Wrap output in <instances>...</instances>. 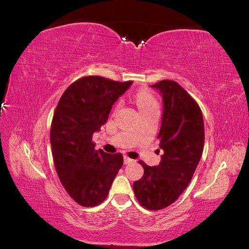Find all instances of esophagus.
Listing matches in <instances>:
<instances>
[{
  "mask_svg": "<svg viewBox=\"0 0 249 249\" xmlns=\"http://www.w3.org/2000/svg\"><path fill=\"white\" fill-rule=\"evenodd\" d=\"M134 160H132L131 158H129V157H126V156H124V164H129V163H132Z\"/></svg>",
  "mask_w": 249,
  "mask_h": 249,
  "instance_id": "esophagus-1",
  "label": "esophagus"
}]
</instances>
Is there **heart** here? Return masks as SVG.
<instances>
[{"label": "heart", "mask_w": 249, "mask_h": 249, "mask_svg": "<svg viewBox=\"0 0 249 249\" xmlns=\"http://www.w3.org/2000/svg\"><path fill=\"white\" fill-rule=\"evenodd\" d=\"M136 103L140 111L159 110V104L155 95L147 89H140L136 94Z\"/></svg>", "instance_id": "obj_1"}]
</instances>
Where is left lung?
I'll return each mask as SVG.
<instances>
[{
  "mask_svg": "<svg viewBox=\"0 0 249 249\" xmlns=\"http://www.w3.org/2000/svg\"><path fill=\"white\" fill-rule=\"evenodd\" d=\"M163 99L160 148L158 166H147L133 189L142 207L161 210L175 202L189 185L201 158L205 143L202 113L193 97L177 82L162 80L152 85Z\"/></svg>",
  "mask_w": 249,
  "mask_h": 249,
  "instance_id": "8db88e82",
  "label": "left lung"
}]
</instances>
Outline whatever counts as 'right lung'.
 Returning a JSON list of instances; mask_svg holds the SVG:
<instances>
[{
    "label": "right lung",
    "mask_w": 249,
    "mask_h": 249,
    "mask_svg": "<svg viewBox=\"0 0 249 249\" xmlns=\"http://www.w3.org/2000/svg\"><path fill=\"white\" fill-rule=\"evenodd\" d=\"M132 83L81 78L57 105L50 134L53 159L64 189L80 206L94 207L106 199L123 166V155L96 150L92 135L107 123L113 104Z\"/></svg>",
    "instance_id": "1"
}]
</instances>
